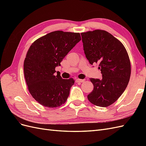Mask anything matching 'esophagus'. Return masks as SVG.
I'll use <instances>...</instances> for the list:
<instances>
[{"label":"esophagus","mask_w":146,"mask_h":146,"mask_svg":"<svg viewBox=\"0 0 146 146\" xmlns=\"http://www.w3.org/2000/svg\"><path fill=\"white\" fill-rule=\"evenodd\" d=\"M85 79H77L76 80V82L77 83H83L85 82Z\"/></svg>","instance_id":"esophagus-1"}]
</instances>
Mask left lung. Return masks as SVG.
<instances>
[{
    "instance_id": "8db88e82",
    "label": "left lung",
    "mask_w": 146,
    "mask_h": 146,
    "mask_svg": "<svg viewBox=\"0 0 146 146\" xmlns=\"http://www.w3.org/2000/svg\"><path fill=\"white\" fill-rule=\"evenodd\" d=\"M83 50L91 64L99 63L102 78H90L94 90L88 95L91 103L101 107L113 104L127 86L131 65L125 47L105 30L82 33Z\"/></svg>"
}]
</instances>
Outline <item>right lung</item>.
<instances>
[{
	"mask_svg": "<svg viewBox=\"0 0 146 146\" xmlns=\"http://www.w3.org/2000/svg\"><path fill=\"white\" fill-rule=\"evenodd\" d=\"M80 40L79 33L55 31L30 47L24 60V76L30 93L39 104L55 108L66 102L74 80L55 76V68Z\"/></svg>",
	"mask_w": 146,
	"mask_h": 146,
	"instance_id": "add662e5",
	"label": "right lung"
}]
</instances>
